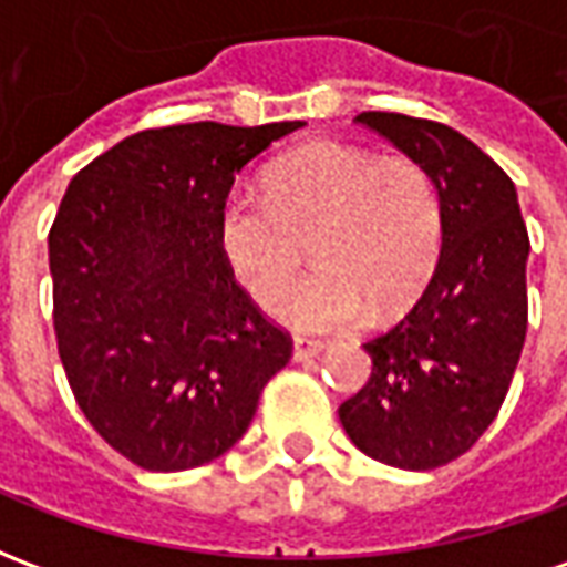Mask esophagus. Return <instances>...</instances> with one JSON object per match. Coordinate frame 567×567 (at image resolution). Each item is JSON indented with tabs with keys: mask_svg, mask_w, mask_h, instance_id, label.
Returning <instances> with one entry per match:
<instances>
[{
	"mask_svg": "<svg viewBox=\"0 0 567 567\" xmlns=\"http://www.w3.org/2000/svg\"><path fill=\"white\" fill-rule=\"evenodd\" d=\"M328 343L324 340H312V337H295V361H309L319 352H324Z\"/></svg>",
	"mask_w": 567,
	"mask_h": 567,
	"instance_id": "obj_1",
	"label": "esophagus"
}]
</instances>
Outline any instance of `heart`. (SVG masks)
<instances>
[{
	"instance_id": "1",
	"label": "heart",
	"mask_w": 567,
	"mask_h": 567,
	"mask_svg": "<svg viewBox=\"0 0 567 567\" xmlns=\"http://www.w3.org/2000/svg\"><path fill=\"white\" fill-rule=\"evenodd\" d=\"M307 236L316 270L272 300L276 319L295 331L328 333L358 324L370 307L398 312L437 264V185L410 157L312 142L272 163L267 197L234 190L218 209V248L258 300L288 282Z\"/></svg>"
}]
</instances>
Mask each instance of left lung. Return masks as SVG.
Instances as JSON below:
<instances>
[{
    "label": "left lung",
    "instance_id": "8db88e82",
    "mask_svg": "<svg viewBox=\"0 0 567 567\" xmlns=\"http://www.w3.org/2000/svg\"><path fill=\"white\" fill-rule=\"evenodd\" d=\"M355 121L434 178L443 246L416 307L364 343L373 370L340 422L370 458L431 471L471 450L507 398L528 328V230L511 175L458 130L394 112Z\"/></svg>",
    "mask_w": 567,
    "mask_h": 567
}]
</instances>
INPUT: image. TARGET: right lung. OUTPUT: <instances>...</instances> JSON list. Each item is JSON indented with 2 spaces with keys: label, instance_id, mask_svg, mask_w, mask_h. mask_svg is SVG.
Returning <instances> with one entry per match:
<instances>
[{
  "label": "right lung",
  "instance_id": "1",
  "mask_svg": "<svg viewBox=\"0 0 567 567\" xmlns=\"http://www.w3.org/2000/svg\"><path fill=\"white\" fill-rule=\"evenodd\" d=\"M300 127L142 130L66 187L48 234L60 361L96 434L145 471L224 455L291 358L224 260L218 209L236 173Z\"/></svg>",
  "mask_w": 567,
  "mask_h": 567
}]
</instances>
